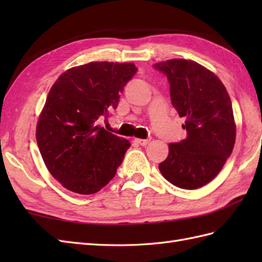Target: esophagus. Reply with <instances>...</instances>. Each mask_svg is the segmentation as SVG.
Listing matches in <instances>:
<instances>
[{"mask_svg":"<svg viewBox=\"0 0 262 262\" xmlns=\"http://www.w3.org/2000/svg\"><path fill=\"white\" fill-rule=\"evenodd\" d=\"M135 142L137 144H140V145H142V146H145L149 142H151V138H146V140H141V138H137V140H135Z\"/></svg>","mask_w":262,"mask_h":262,"instance_id":"34e87169","label":"esophagus"}]
</instances>
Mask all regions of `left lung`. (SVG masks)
Returning <instances> with one entry per match:
<instances>
[{
	"mask_svg": "<svg viewBox=\"0 0 262 262\" xmlns=\"http://www.w3.org/2000/svg\"><path fill=\"white\" fill-rule=\"evenodd\" d=\"M170 84L171 102L186 119L187 137L169 144L161 173L187 190L207 185L220 173L235 143L232 102L222 81L204 66L181 58L153 65Z\"/></svg>",
	"mask_w": 262,
	"mask_h": 262,
	"instance_id": "8db88e82",
	"label": "left lung"
}]
</instances>
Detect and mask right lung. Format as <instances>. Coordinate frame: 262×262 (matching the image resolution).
<instances>
[{
  "label": "right lung",
  "instance_id": "1",
  "mask_svg": "<svg viewBox=\"0 0 262 262\" xmlns=\"http://www.w3.org/2000/svg\"><path fill=\"white\" fill-rule=\"evenodd\" d=\"M136 72L132 63L92 62L68 70L52 86L36 138L48 171L69 190L96 193L115 177L130 143L99 121L118 107Z\"/></svg>",
  "mask_w": 262,
  "mask_h": 262
}]
</instances>
